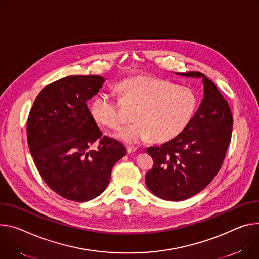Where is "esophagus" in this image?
I'll use <instances>...</instances> for the list:
<instances>
[{
  "label": "esophagus",
  "mask_w": 259,
  "mask_h": 259,
  "mask_svg": "<svg viewBox=\"0 0 259 259\" xmlns=\"http://www.w3.org/2000/svg\"><path fill=\"white\" fill-rule=\"evenodd\" d=\"M136 150H137V148H136V147H131V146L127 147V152H128L129 154H131V153H134Z\"/></svg>",
  "instance_id": "obj_1"
}]
</instances>
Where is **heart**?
<instances>
[{
	"instance_id": "b5f03b06",
	"label": "heart",
	"mask_w": 259,
	"mask_h": 259,
	"mask_svg": "<svg viewBox=\"0 0 259 259\" xmlns=\"http://www.w3.org/2000/svg\"><path fill=\"white\" fill-rule=\"evenodd\" d=\"M117 90L124 102L137 106L133 115L136 122L115 134L129 145L150 137L157 143L172 139L189 124L197 105L192 89L148 75L127 78ZM90 112L98 124L110 129L123 123L120 104L107 92L94 97Z\"/></svg>"
}]
</instances>
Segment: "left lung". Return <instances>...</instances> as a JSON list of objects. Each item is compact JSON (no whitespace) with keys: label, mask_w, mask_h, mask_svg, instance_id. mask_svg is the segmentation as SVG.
Masks as SVG:
<instances>
[{"label":"left lung","mask_w":259,"mask_h":259,"mask_svg":"<svg viewBox=\"0 0 259 259\" xmlns=\"http://www.w3.org/2000/svg\"><path fill=\"white\" fill-rule=\"evenodd\" d=\"M201 78L203 98L186 128L160 147H150L154 166L146 175L149 190L170 201L190 198L213 181L222 166L232 132V114L216 84L204 74L176 73Z\"/></svg>","instance_id":"8db88e82"}]
</instances>
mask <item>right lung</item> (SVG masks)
Segmentation results:
<instances>
[{
    "mask_svg": "<svg viewBox=\"0 0 259 259\" xmlns=\"http://www.w3.org/2000/svg\"><path fill=\"white\" fill-rule=\"evenodd\" d=\"M105 79L72 75L46 85L31 108L27 137L44 182L60 196L88 201L107 187L115 162L126 154L117 140L103 136L87 106ZM96 141L99 148L90 147Z\"/></svg>",
    "mask_w": 259,
    "mask_h": 259,
    "instance_id": "right-lung-1",
    "label": "right lung"
}]
</instances>
